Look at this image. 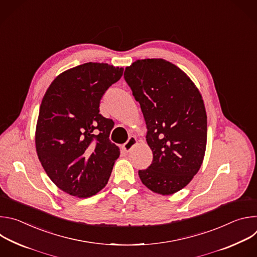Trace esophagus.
I'll use <instances>...</instances> for the list:
<instances>
[{"mask_svg": "<svg viewBox=\"0 0 257 257\" xmlns=\"http://www.w3.org/2000/svg\"><path fill=\"white\" fill-rule=\"evenodd\" d=\"M136 143H137L136 138H135L134 136H131V137L127 140V142L124 143V145H123L124 151H125L126 153H129V152L134 148V145H135Z\"/></svg>", "mask_w": 257, "mask_h": 257, "instance_id": "34e87169", "label": "esophagus"}]
</instances>
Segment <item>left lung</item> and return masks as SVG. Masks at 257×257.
<instances>
[{
	"instance_id": "obj_1",
	"label": "left lung",
	"mask_w": 257,
	"mask_h": 257,
	"mask_svg": "<svg viewBox=\"0 0 257 257\" xmlns=\"http://www.w3.org/2000/svg\"><path fill=\"white\" fill-rule=\"evenodd\" d=\"M124 78L139 102L148 127L152 165L138 175L150 190L171 195L187 186L199 171L206 149L207 118L192 80L164 59L137 60Z\"/></svg>"
}]
</instances>
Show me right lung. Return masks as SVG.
<instances>
[{
	"instance_id": "add662e5",
	"label": "right lung",
	"mask_w": 257,
	"mask_h": 257,
	"mask_svg": "<svg viewBox=\"0 0 257 257\" xmlns=\"http://www.w3.org/2000/svg\"><path fill=\"white\" fill-rule=\"evenodd\" d=\"M123 71L106 63H85L61 73L44 95L36 153L55 185L72 196L86 198L99 192L120 156L108 139L112 120L99 114V102Z\"/></svg>"
}]
</instances>
